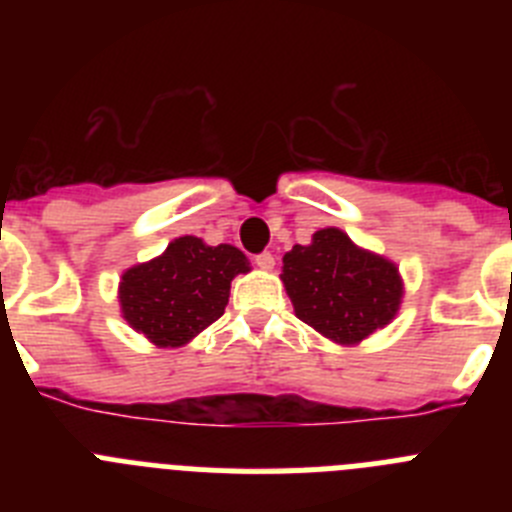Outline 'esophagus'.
Masks as SVG:
<instances>
[{
	"label": "esophagus",
	"mask_w": 512,
	"mask_h": 512,
	"mask_svg": "<svg viewBox=\"0 0 512 512\" xmlns=\"http://www.w3.org/2000/svg\"><path fill=\"white\" fill-rule=\"evenodd\" d=\"M253 261H256V266H259V269L269 271V269H274V261L277 259H274V253L271 251H264V253H259V256H256Z\"/></svg>",
	"instance_id": "1"
}]
</instances>
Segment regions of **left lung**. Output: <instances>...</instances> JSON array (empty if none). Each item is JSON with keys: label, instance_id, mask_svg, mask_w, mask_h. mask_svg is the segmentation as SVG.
<instances>
[{"label": "left lung", "instance_id": "left-lung-1", "mask_svg": "<svg viewBox=\"0 0 512 512\" xmlns=\"http://www.w3.org/2000/svg\"><path fill=\"white\" fill-rule=\"evenodd\" d=\"M282 282L297 318L336 343H359L384 328L402 297L397 266L356 248L338 228L284 253Z\"/></svg>", "mask_w": 512, "mask_h": 512}]
</instances>
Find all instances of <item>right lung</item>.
<instances>
[{"label":"right lung","mask_w":512,"mask_h":512,"mask_svg":"<svg viewBox=\"0 0 512 512\" xmlns=\"http://www.w3.org/2000/svg\"><path fill=\"white\" fill-rule=\"evenodd\" d=\"M243 271L248 261L235 246L176 238L158 259L122 274V318L156 346H184L223 315L230 282Z\"/></svg>","instance_id":"1"}]
</instances>
